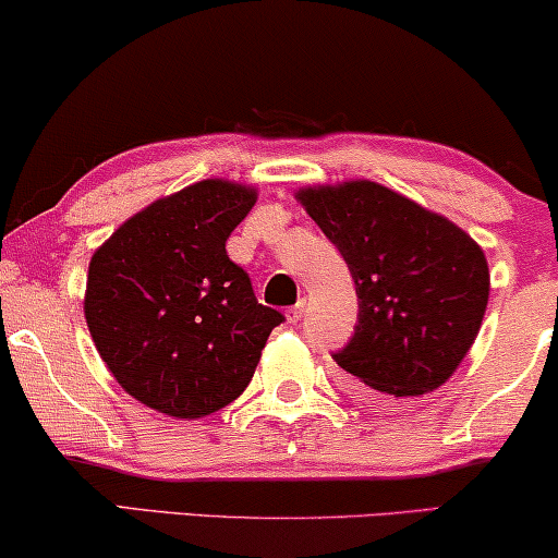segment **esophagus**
Instances as JSON below:
<instances>
[{
	"label": "esophagus",
	"instance_id": "esophagus-1",
	"mask_svg": "<svg viewBox=\"0 0 558 558\" xmlns=\"http://www.w3.org/2000/svg\"><path fill=\"white\" fill-rule=\"evenodd\" d=\"M304 310H307V302H304V300L296 302L294 307H289V310H287V319H289V323H292V325L300 323V319L304 317Z\"/></svg>",
	"mask_w": 558,
	"mask_h": 558
}]
</instances>
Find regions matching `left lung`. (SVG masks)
Masks as SVG:
<instances>
[{"instance_id":"1","label":"left lung","mask_w":558,"mask_h":558,"mask_svg":"<svg viewBox=\"0 0 558 558\" xmlns=\"http://www.w3.org/2000/svg\"><path fill=\"white\" fill-rule=\"evenodd\" d=\"M300 201L355 281V332L332 353L350 391L439 388L483 325L490 294L483 248L447 218L368 180L302 190Z\"/></svg>"}]
</instances>
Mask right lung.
<instances>
[{
  "label": "right lung",
  "instance_id": "1",
  "mask_svg": "<svg viewBox=\"0 0 558 558\" xmlns=\"http://www.w3.org/2000/svg\"><path fill=\"white\" fill-rule=\"evenodd\" d=\"M254 203L251 187L195 182L129 218L90 258V338L119 386L149 409L201 418L228 407L284 323L226 251Z\"/></svg>",
  "mask_w": 558,
  "mask_h": 558
}]
</instances>
